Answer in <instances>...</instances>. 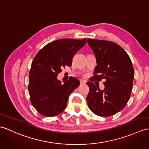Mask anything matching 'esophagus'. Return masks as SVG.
Wrapping results in <instances>:
<instances>
[{
	"label": "esophagus",
	"mask_w": 149,
	"mask_h": 149,
	"mask_svg": "<svg viewBox=\"0 0 149 149\" xmlns=\"http://www.w3.org/2000/svg\"><path fill=\"white\" fill-rule=\"evenodd\" d=\"M86 83V81L85 80V79H80V84L81 85H84Z\"/></svg>",
	"instance_id": "obj_1"
}]
</instances>
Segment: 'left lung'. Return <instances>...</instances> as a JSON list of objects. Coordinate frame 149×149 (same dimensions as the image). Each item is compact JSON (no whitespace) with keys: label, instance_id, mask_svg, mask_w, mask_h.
I'll list each match as a JSON object with an SVG mask.
<instances>
[{"label":"left lung","instance_id":"obj_1","mask_svg":"<svg viewBox=\"0 0 149 149\" xmlns=\"http://www.w3.org/2000/svg\"><path fill=\"white\" fill-rule=\"evenodd\" d=\"M87 43L97 64L90 81L105 80L103 90L91 81L86 83L90 88L87 103L96 115L111 116L121 111L130 98L135 74L132 61L116 43L91 38H88Z\"/></svg>","mask_w":149,"mask_h":149}]
</instances>
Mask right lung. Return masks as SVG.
Listing matches in <instances>:
<instances>
[{"label":"right lung","mask_w":149,"mask_h":149,"mask_svg":"<svg viewBox=\"0 0 149 149\" xmlns=\"http://www.w3.org/2000/svg\"><path fill=\"white\" fill-rule=\"evenodd\" d=\"M86 42V38L57 40L43 47L35 57L29 73L28 90L32 105L42 116H56L66 109L69 96L79 81L71 77L61 83L57 75L61 68L71 66L74 54Z\"/></svg>","instance_id":"obj_1"}]
</instances>
